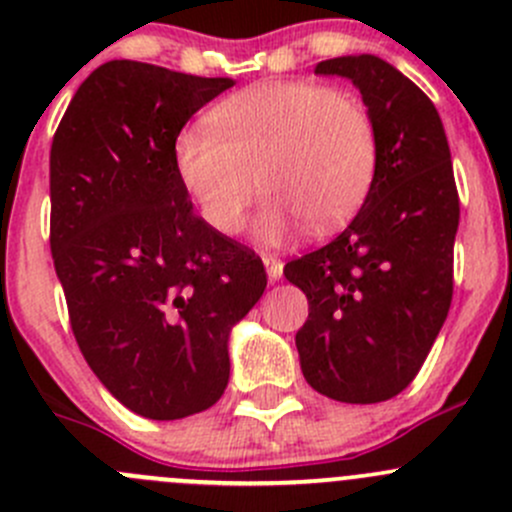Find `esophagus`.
I'll list each match as a JSON object with an SVG mask.
<instances>
[{
	"label": "esophagus",
	"instance_id": "obj_1",
	"mask_svg": "<svg viewBox=\"0 0 512 512\" xmlns=\"http://www.w3.org/2000/svg\"><path fill=\"white\" fill-rule=\"evenodd\" d=\"M262 262H265L267 277H270L272 282L280 280L282 270H285V265H282V260H277V257H272V255H265V257H262Z\"/></svg>",
	"mask_w": 512,
	"mask_h": 512
}]
</instances>
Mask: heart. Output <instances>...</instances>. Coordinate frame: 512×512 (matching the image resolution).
Wrapping results in <instances>:
<instances>
[{"label": "heart", "instance_id": "heart-1", "mask_svg": "<svg viewBox=\"0 0 512 512\" xmlns=\"http://www.w3.org/2000/svg\"><path fill=\"white\" fill-rule=\"evenodd\" d=\"M210 123L183 128L173 165L203 220L237 235L260 188L257 240L280 245L304 223H347L376 170V128L359 98L312 81H262L213 108Z\"/></svg>", "mask_w": 512, "mask_h": 512}]
</instances>
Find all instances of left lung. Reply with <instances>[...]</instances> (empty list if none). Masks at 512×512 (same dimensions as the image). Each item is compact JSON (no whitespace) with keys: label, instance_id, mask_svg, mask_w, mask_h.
I'll return each instance as SVG.
<instances>
[{"label":"left lung","instance_id":"8db88e82","mask_svg":"<svg viewBox=\"0 0 512 512\" xmlns=\"http://www.w3.org/2000/svg\"><path fill=\"white\" fill-rule=\"evenodd\" d=\"M314 74L359 89L376 128V170L347 230L285 265L309 299L294 342L314 391L379 404L414 381L451 307L461 218L451 151L431 98L379 56H337Z\"/></svg>","mask_w":512,"mask_h":512}]
</instances>
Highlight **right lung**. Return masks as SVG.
<instances>
[{"mask_svg": "<svg viewBox=\"0 0 512 512\" xmlns=\"http://www.w3.org/2000/svg\"><path fill=\"white\" fill-rule=\"evenodd\" d=\"M235 84L106 61L79 86L49 156L51 257L81 354L133 414L210 409L230 329L267 287L255 252L193 213L175 136Z\"/></svg>", "mask_w": 512, "mask_h": 512, "instance_id": "1", "label": "right lung"}]
</instances>
